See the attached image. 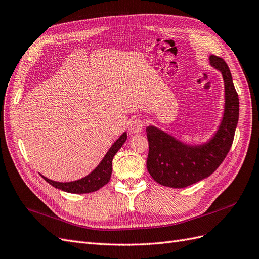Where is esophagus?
I'll return each mask as SVG.
<instances>
[{"label":"esophagus","instance_id":"esophagus-1","mask_svg":"<svg viewBox=\"0 0 259 259\" xmlns=\"http://www.w3.org/2000/svg\"><path fill=\"white\" fill-rule=\"evenodd\" d=\"M143 122L140 119H133L131 122H130V125H128V131L131 134H138V133H140L143 131Z\"/></svg>","mask_w":259,"mask_h":259}]
</instances>
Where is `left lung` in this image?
<instances>
[{"mask_svg":"<svg viewBox=\"0 0 259 259\" xmlns=\"http://www.w3.org/2000/svg\"><path fill=\"white\" fill-rule=\"evenodd\" d=\"M209 65L222 72L225 84V110L214 136L201 145L184 144L164 131L149 125L147 168L156 183L185 188L213 174L228 154L239 120V96L226 61L210 55Z\"/></svg>","mask_w":259,"mask_h":259,"instance_id":"obj_1","label":"left lung"}]
</instances>
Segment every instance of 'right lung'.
Returning <instances> with one entry per match:
<instances>
[{
  "instance_id": "1",
  "label": "right lung",
  "mask_w": 259,
  "mask_h": 259,
  "mask_svg": "<svg viewBox=\"0 0 259 259\" xmlns=\"http://www.w3.org/2000/svg\"><path fill=\"white\" fill-rule=\"evenodd\" d=\"M127 138L126 132L117 138L114 144L109 149V151L104 156V159L98 164L97 167L94 169L92 173H90L88 176H85L79 180H74V182L69 183H59L55 182V180L49 179L41 175L46 182L53 187L57 188L62 191L70 192V193H90L97 191L101 187H104L106 184H108L110 180L111 174H112V160L115 153L120 150L122 145L125 143V140Z\"/></svg>"
}]
</instances>
